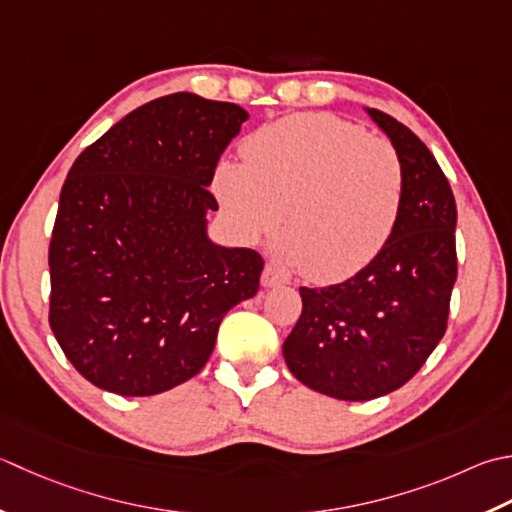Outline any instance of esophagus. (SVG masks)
Returning a JSON list of instances; mask_svg holds the SVG:
<instances>
[{
	"label": "esophagus",
	"instance_id": "obj_1",
	"mask_svg": "<svg viewBox=\"0 0 512 512\" xmlns=\"http://www.w3.org/2000/svg\"><path fill=\"white\" fill-rule=\"evenodd\" d=\"M279 284H286V277L279 273V270L275 266L266 264L264 273H262V286L264 288H273V286H279Z\"/></svg>",
	"mask_w": 512,
	"mask_h": 512
}]
</instances>
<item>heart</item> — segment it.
I'll return each mask as SVG.
<instances>
[{
  "instance_id": "b5f03b06",
  "label": "heart",
  "mask_w": 512,
  "mask_h": 512,
  "mask_svg": "<svg viewBox=\"0 0 512 512\" xmlns=\"http://www.w3.org/2000/svg\"><path fill=\"white\" fill-rule=\"evenodd\" d=\"M222 162L213 188L237 235L257 242L282 222V262L317 284L355 277L382 255L406 197L395 146L328 113L266 124Z\"/></svg>"
}]
</instances>
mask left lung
<instances>
[{"label": "left lung", "mask_w": 512, "mask_h": 512, "mask_svg": "<svg viewBox=\"0 0 512 512\" xmlns=\"http://www.w3.org/2000/svg\"><path fill=\"white\" fill-rule=\"evenodd\" d=\"M406 173V197L388 246L342 284L299 288L302 315L284 342L299 382L344 402L404 386L446 333L457 279V206L444 170L413 130L366 108Z\"/></svg>", "instance_id": "8db88e82"}]
</instances>
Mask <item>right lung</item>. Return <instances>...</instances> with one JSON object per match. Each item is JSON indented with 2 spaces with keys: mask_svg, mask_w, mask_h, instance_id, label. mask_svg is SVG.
<instances>
[{
  "mask_svg": "<svg viewBox=\"0 0 512 512\" xmlns=\"http://www.w3.org/2000/svg\"><path fill=\"white\" fill-rule=\"evenodd\" d=\"M248 113L193 93L153 99L70 166L48 248V322L97 388L146 397L208 362L230 308L253 297L264 259L213 244L208 210Z\"/></svg>",
  "mask_w": 512,
  "mask_h": 512,
  "instance_id": "add662e5",
  "label": "right lung"
}]
</instances>
